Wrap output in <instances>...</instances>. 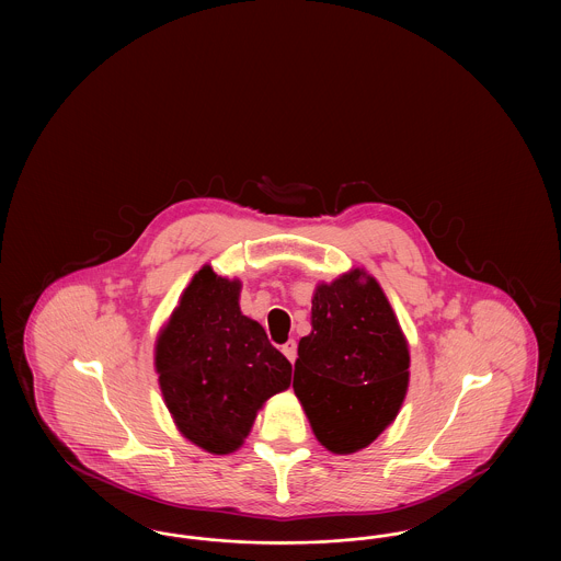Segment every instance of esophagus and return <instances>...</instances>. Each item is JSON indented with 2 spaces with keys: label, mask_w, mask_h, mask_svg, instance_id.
I'll use <instances>...</instances> for the list:
<instances>
[{
  "label": "esophagus",
  "mask_w": 561,
  "mask_h": 561,
  "mask_svg": "<svg viewBox=\"0 0 561 561\" xmlns=\"http://www.w3.org/2000/svg\"><path fill=\"white\" fill-rule=\"evenodd\" d=\"M282 353L288 357V362L294 364V359H296V343L294 341H288L284 347H282Z\"/></svg>",
  "instance_id": "34e87169"
}]
</instances>
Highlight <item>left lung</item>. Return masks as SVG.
Instances as JSON below:
<instances>
[{
	"mask_svg": "<svg viewBox=\"0 0 561 561\" xmlns=\"http://www.w3.org/2000/svg\"><path fill=\"white\" fill-rule=\"evenodd\" d=\"M311 302L294 393L325 450L357 453L400 412L410 380L408 339L387 294L364 268L320 282Z\"/></svg>",
	"mask_w": 561,
	"mask_h": 561,
	"instance_id": "left-lung-1",
	"label": "left lung"
}]
</instances>
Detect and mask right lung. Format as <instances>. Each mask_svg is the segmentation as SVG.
Returning a JSON list of instances; mask_svg holds the SVG:
<instances>
[{"mask_svg":"<svg viewBox=\"0 0 561 561\" xmlns=\"http://www.w3.org/2000/svg\"><path fill=\"white\" fill-rule=\"evenodd\" d=\"M241 282L199 268L156 341L161 398L204 453L240 450L259 410L290 387V362L240 309Z\"/></svg>","mask_w":561,"mask_h":561,"instance_id":"obj_1","label":"right lung"}]
</instances>
